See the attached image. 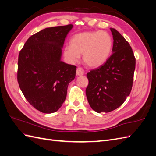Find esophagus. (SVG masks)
<instances>
[{"label": "esophagus", "mask_w": 156, "mask_h": 156, "mask_svg": "<svg viewBox=\"0 0 156 156\" xmlns=\"http://www.w3.org/2000/svg\"><path fill=\"white\" fill-rule=\"evenodd\" d=\"M84 73V71L82 68H77V75H83Z\"/></svg>", "instance_id": "34e87169"}]
</instances>
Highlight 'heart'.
Instances as JSON below:
<instances>
[{"instance_id":"obj_1","label":"heart","mask_w":156,"mask_h":156,"mask_svg":"<svg viewBox=\"0 0 156 156\" xmlns=\"http://www.w3.org/2000/svg\"><path fill=\"white\" fill-rule=\"evenodd\" d=\"M112 37L105 31H87L75 34L71 45L64 49L65 58L70 63L77 62L83 54V60L87 66L97 68L104 64L111 53Z\"/></svg>"}]
</instances>
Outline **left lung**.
Returning <instances> with one entry per match:
<instances>
[{
  "mask_svg": "<svg viewBox=\"0 0 156 156\" xmlns=\"http://www.w3.org/2000/svg\"><path fill=\"white\" fill-rule=\"evenodd\" d=\"M110 29L114 40L112 54L104 64L87 74V100L98 113L111 112L123 104L131 92L135 69L130 45L119 32Z\"/></svg>",
  "mask_w": 156,
  "mask_h": 156,
  "instance_id": "1",
  "label": "left lung"
}]
</instances>
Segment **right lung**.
I'll return each instance as SVG.
<instances>
[{"label":"right lung","mask_w":156,"mask_h":156,"mask_svg":"<svg viewBox=\"0 0 156 156\" xmlns=\"http://www.w3.org/2000/svg\"><path fill=\"white\" fill-rule=\"evenodd\" d=\"M73 25L47 28L31 36L20 52L17 81L26 100L44 113L57 111L66 100L77 67L61 61Z\"/></svg>","instance_id":"1"}]
</instances>
